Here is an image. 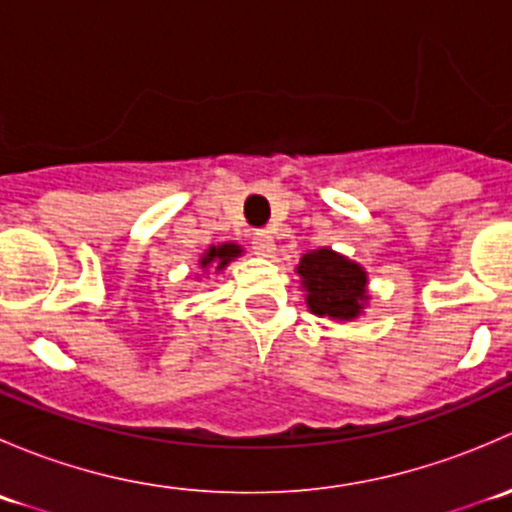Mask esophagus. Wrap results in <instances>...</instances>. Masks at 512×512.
Here are the masks:
<instances>
[{
  "label": "esophagus",
  "instance_id": "34e87169",
  "mask_svg": "<svg viewBox=\"0 0 512 512\" xmlns=\"http://www.w3.org/2000/svg\"><path fill=\"white\" fill-rule=\"evenodd\" d=\"M252 250L260 257H275V237L270 232H255V237H252Z\"/></svg>",
  "mask_w": 512,
  "mask_h": 512
}]
</instances>
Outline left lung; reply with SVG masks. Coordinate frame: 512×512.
<instances>
[{"mask_svg": "<svg viewBox=\"0 0 512 512\" xmlns=\"http://www.w3.org/2000/svg\"><path fill=\"white\" fill-rule=\"evenodd\" d=\"M307 309L332 322H354L369 304V275L359 262L332 247L304 252L294 267Z\"/></svg>", "mask_w": 512, "mask_h": 512, "instance_id": "left-lung-1", "label": "left lung"}]
</instances>
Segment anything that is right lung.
I'll return each instance as SVG.
<instances>
[{
	"instance_id": "right-lung-1",
	"label": "right lung",
	"mask_w": 512,
	"mask_h": 512,
	"mask_svg": "<svg viewBox=\"0 0 512 512\" xmlns=\"http://www.w3.org/2000/svg\"><path fill=\"white\" fill-rule=\"evenodd\" d=\"M242 252L245 250H242V245H237V242H220V245H210L208 250L200 255L198 267L203 270V275H210V270L218 275V272H223L232 260L242 257Z\"/></svg>"
}]
</instances>
